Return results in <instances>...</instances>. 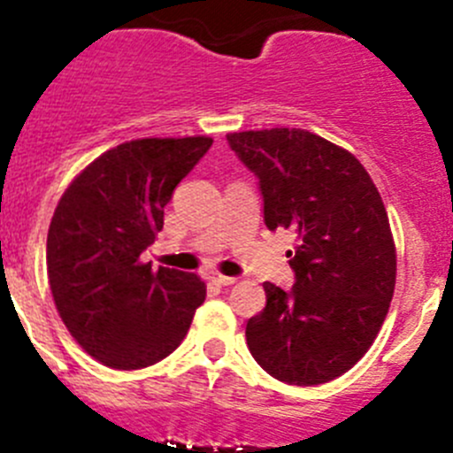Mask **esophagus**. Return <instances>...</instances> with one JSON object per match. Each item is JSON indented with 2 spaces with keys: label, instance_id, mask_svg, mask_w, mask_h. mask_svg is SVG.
I'll return each instance as SVG.
<instances>
[{
  "label": "esophagus",
  "instance_id": "obj_1",
  "mask_svg": "<svg viewBox=\"0 0 453 453\" xmlns=\"http://www.w3.org/2000/svg\"><path fill=\"white\" fill-rule=\"evenodd\" d=\"M210 281H212V284H217V286H232L236 281L234 277H227V274H221V273H210Z\"/></svg>",
  "mask_w": 453,
  "mask_h": 453
}]
</instances>
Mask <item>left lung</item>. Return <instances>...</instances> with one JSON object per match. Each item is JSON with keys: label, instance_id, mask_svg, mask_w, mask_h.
Listing matches in <instances>:
<instances>
[{"label": "left lung", "instance_id": "left-lung-1", "mask_svg": "<svg viewBox=\"0 0 453 453\" xmlns=\"http://www.w3.org/2000/svg\"><path fill=\"white\" fill-rule=\"evenodd\" d=\"M227 142L259 179L268 230L297 234L295 286L286 293L265 281L248 349L281 382H331L371 349L395 288L382 196L350 151L306 129L239 131Z\"/></svg>", "mask_w": 453, "mask_h": 453}]
</instances>
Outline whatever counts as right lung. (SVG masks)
Instances as JSON below:
<instances>
[{"label": "right lung", "mask_w": 453, "mask_h": 453, "mask_svg": "<svg viewBox=\"0 0 453 453\" xmlns=\"http://www.w3.org/2000/svg\"><path fill=\"white\" fill-rule=\"evenodd\" d=\"M212 138H138L93 160L62 194L46 239V273L62 322L104 366L145 369L188 335L205 284L151 270L141 255L163 230L176 185Z\"/></svg>", "instance_id": "add662e5"}]
</instances>
